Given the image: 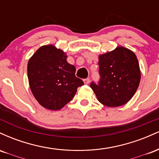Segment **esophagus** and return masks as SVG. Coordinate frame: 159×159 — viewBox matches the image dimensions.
Listing matches in <instances>:
<instances>
[{
  "label": "esophagus",
  "mask_w": 159,
  "mask_h": 159,
  "mask_svg": "<svg viewBox=\"0 0 159 159\" xmlns=\"http://www.w3.org/2000/svg\"><path fill=\"white\" fill-rule=\"evenodd\" d=\"M90 78H85V79H84V83L85 84H88L89 83H90Z\"/></svg>",
  "instance_id": "esophagus-1"
}]
</instances>
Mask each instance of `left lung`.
I'll use <instances>...</instances> for the list:
<instances>
[{"mask_svg":"<svg viewBox=\"0 0 159 159\" xmlns=\"http://www.w3.org/2000/svg\"><path fill=\"white\" fill-rule=\"evenodd\" d=\"M100 81L90 87L99 102L107 107L126 104L138 90L140 70L138 58L130 49L117 46L98 56Z\"/></svg>","mask_w":159,"mask_h":159,"instance_id":"left-lung-1","label":"left lung"}]
</instances>
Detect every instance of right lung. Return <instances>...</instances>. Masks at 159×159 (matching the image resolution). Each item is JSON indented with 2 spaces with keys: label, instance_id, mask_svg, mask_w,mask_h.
I'll return each mask as SVG.
<instances>
[{
  "label": "right lung",
  "instance_id": "right-lung-1",
  "mask_svg": "<svg viewBox=\"0 0 159 159\" xmlns=\"http://www.w3.org/2000/svg\"><path fill=\"white\" fill-rule=\"evenodd\" d=\"M63 50L53 45L41 46L29 59L27 77L35 98L48 110H61L84 85L75 76V67L67 62Z\"/></svg>",
  "mask_w": 159,
  "mask_h": 159
}]
</instances>
